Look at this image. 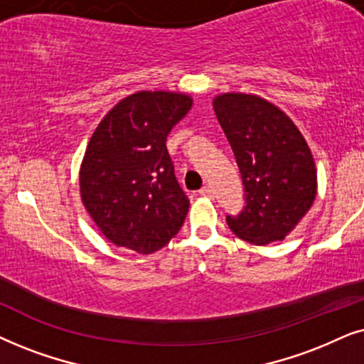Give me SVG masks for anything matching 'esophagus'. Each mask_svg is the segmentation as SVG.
I'll return each mask as SVG.
<instances>
[{"label":"esophagus","mask_w":364,"mask_h":364,"mask_svg":"<svg viewBox=\"0 0 364 364\" xmlns=\"http://www.w3.org/2000/svg\"><path fill=\"white\" fill-rule=\"evenodd\" d=\"M200 195L201 196H208V198H211L213 196V190L210 186H203L201 190H200Z\"/></svg>","instance_id":"esophagus-1"}]
</instances>
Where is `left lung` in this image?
<instances>
[{
	"mask_svg": "<svg viewBox=\"0 0 364 364\" xmlns=\"http://www.w3.org/2000/svg\"><path fill=\"white\" fill-rule=\"evenodd\" d=\"M245 186V208L226 216L230 230L263 246L284 236L316 198V168L303 134L259 96L225 93L213 101Z\"/></svg>",
	"mask_w": 364,
	"mask_h": 364,
	"instance_id": "8db88e82",
	"label": "left lung"
}]
</instances>
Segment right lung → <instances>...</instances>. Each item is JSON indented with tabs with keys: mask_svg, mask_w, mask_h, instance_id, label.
Segmentation results:
<instances>
[{
	"mask_svg": "<svg viewBox=\"0 0 364 364\" xmlns=\"http://www.w3.org/2000/svg\"><path fill=\"white\" fill-rule=\"evenodd\" d=\"M191 105L181 93L139 91L95 129L81 163V200L116 246L149 255L185 223L190 200L174 176L166 138Z\"/></svg>",
	"mask_w": 364,
	"mask_h": 364,
	"instance_id": "right-lung-1",
	"label": "right lung"
}]
</instances>
